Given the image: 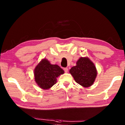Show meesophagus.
I'll list each match as a JSON object with an SVG mask.
<instances>
[{"label":"esophagus","instance_id":"1","mask_svg":"<svg viewBox=\"0 0 125 125\" xmlns=\"http://www.w3.org/2000/svg\"><path fill=\"white\" fill-rule=\"evenodd\" d=\"M63 70L64 71V72H65V73H67L68 72V69L67 68H63Z\"/></svg>","mask_w":125,"mask_h":125}]
</instances>
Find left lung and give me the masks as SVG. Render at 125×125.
Segmentation results:
<instances>
[{
  "mask_svg": "<svg viewBox=\"0 0 125 125\" xmlns=\"http://www.w3.org/2000/svg\"><path fill=\"white\" fill-rule=\"evenodd\" d=\"M76 64L69 70L75 81L85 88L92 85L98 73L94 63L88 57H80Z\"/></svg>",
  "mask_w": 125,
  "mask_h": 125,
  "instance_id": "left-lung-1",
  "label": "left lung"
}]
</instances>
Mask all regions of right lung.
<instances>
[{"label": "right lung", "mask_w": 125, "mask_h": 125, "mask_svg": "<svg viewBox=\"0 0 125 125\" xmlns=\"http://www.w3.org/2000/svg\"><path fill=\"white\" fill-rule=\"evenodd\" d=\"M57 64H51L47 59L42 60L34 69L36 83L43 89H48L57 83V78L64 73Z\"/></svg>", "instance_id": "obj_1"}]
</instances>
